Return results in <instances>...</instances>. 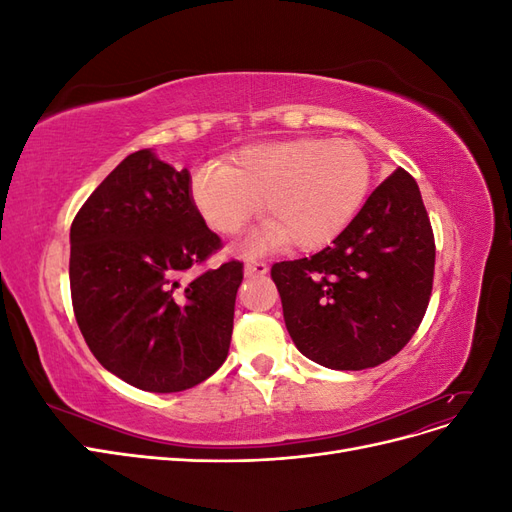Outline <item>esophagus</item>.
Masks as SVG:
<instances>
[{
  "label": "esophagus",
  "mask_w": 512,
  "mask_h": 512,
  "mask_svg": "<svg viewBox=\"0 0 512 512\" xmlns=\"http://www.w3.org/2000/svg\"><path fill=\"white\" fill-rule=\"evenodd\" d=\"M267 271H269V265H267V262H256V260H252V262H245V275H247V277L267 275Z\"/></svg>",
  "instance_id": "obj_1"
}]
</instances>
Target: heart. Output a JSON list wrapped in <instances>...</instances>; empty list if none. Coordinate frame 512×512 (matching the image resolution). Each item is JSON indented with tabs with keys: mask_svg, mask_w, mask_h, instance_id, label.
Segmentation results:
<instances>
[{
	"mask_svg": "<svg viewBox=\"0 0 512 512\" xmlns=\"http://www.w3.org/2000/svg\"><path fill=\"white\" fill-rule=\"evenodd\" d=\"M371 162L352 141L294 138L252 145L230 166L205 164L190 181L192 203L220 235H235L265 209L267 222L243 243L245 254L318 250L342 235L361 211Z\"/></svg>",
	"mask_w": 512,
	"mask_h": 512,
	"instance_id": "heart-1",
	"label": "heart"
}]
</instances>
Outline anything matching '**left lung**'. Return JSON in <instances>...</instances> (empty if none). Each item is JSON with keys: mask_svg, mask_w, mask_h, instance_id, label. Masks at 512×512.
Returning <instances> with one entry per match:
<instances>
[{"mask_svg": "<svg viewBox=\"0 0 512 512\" xmlns=\"http://www.w3.org/2000/svg\"><path fill=\"white\" fill-rule=\"evenodd\" d=\"M436 243L421 190L404 168L384 179L333 245L275 262L294 346L314 363L359 371L389 361L421 324Z\"/></svg>", "mask_w": 512, "mask_h": 512, "instance_id": "obj_1", "label": "left lung"}]
</instances>
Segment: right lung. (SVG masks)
Here are the masks:
<instances>
[{"label":"right lung","instance_id":"1","mask_svg":"<svg viewBox=\"0 0 512 512\" xmlns=\"http://www.w3.org/2000/svg\"><path fill=\"white\" fill-rule=\"evenodd\" d=\"M190 170L151 149L123 160L70 228L72 307L89 350L136 389L177 393L226 361L243 280L239 260L196 277L220 250L192 203Z\"/></svg>","mask_w":512,"mask_h":512}]
</instances>
